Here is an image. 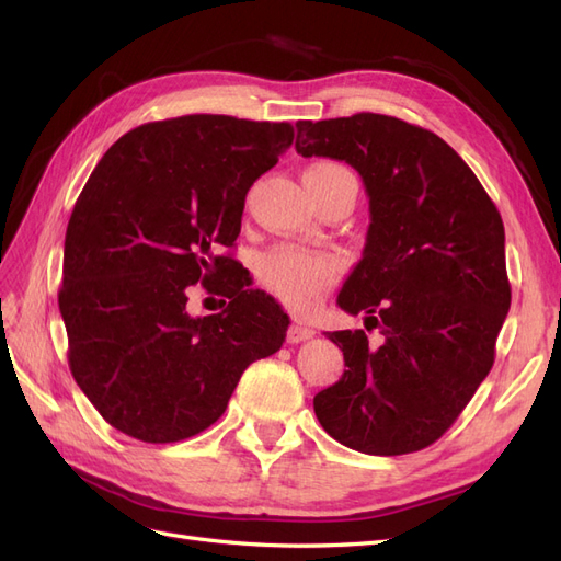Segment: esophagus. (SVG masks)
<instances>
[{
	"instance_id": "obj_1",
	"label": "esophagus",
	"mask_w": 561,
	"mask_h": 561,
	"mask_svg": "<svg viewBox=\"0 0 561 561\" xmlns=\"http://www.w3.org/2000/svg\"><path fill=\"white\" fill-rule=\"evenodd\" d=\"M316 334L313 328L309 325H299V322H295V325L287 328V342L290 344H299V342H307V339H311Z\"/></svg>"
}]
</instances>
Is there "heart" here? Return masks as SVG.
Wrapping results in <instances>:
<instances>
[{
  "instance_id": "1",
  "label": "heart",
  "mask_w": 561,
  "mask_h": 561,
  "mask_svg": "<svg viewBox=\"0 0 561 561\" xmlns=\"http://www.w3.org/2000/svg\"><path fill=\"white\" fill-rule=\"evenodd\" d=\"M304 184L311 194L348 190L355 198L358 180L346 165L334 161H322L304 173ZM342 274V262L328 252H316L299 245H280L264 254L260 262V278L285 307L293 311H311L316 304L328 295L330 287Z\"/></svg>"
}]
</instances>
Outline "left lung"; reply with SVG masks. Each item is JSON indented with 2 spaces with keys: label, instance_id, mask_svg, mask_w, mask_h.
<instances>
[{
  "label": "left lung",
  "instance_id": "1",
  "mask_svg": "<svg viewBox=\"0 0 561 561\" xmlns=\"http://www.w3.org/2000/svg\"><path fill=\"white\" fill-rule=\"evenodd\" d=\"M297 154L346 161L369 196L363 260L336 304L364 330L328 332L344 375L313 410L336 443L371 456L443 437L494 365L511 309L503 219L468 163L435 133L360 112L297 124Z\"/></svg>",
  "mask_w": 561,
  "mask_h": 561
}]
</instances>
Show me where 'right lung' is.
I'll return each mask as SVG.
<instances>
[{
	"label": "right lung",
	"instance_id": "obj_1",
	"mask_svg": "<svg viewBox=\"0 0 561 561\" xmlns=\"http://www.w3.org/2000/svg\"><path fill=\"white\" fill-rule=\"evenodd\" d=\"M293 140L290 124L186 114L128 130L95 165L67 225L58 307L72 377L116 431L151 445L198 435L245 367L283 346L290 318L217 250ZM196 282L230 307L192 319Z\"/></svg>",
	"mask_w": 561,
	"mask_h": 561
}]
</instances>
